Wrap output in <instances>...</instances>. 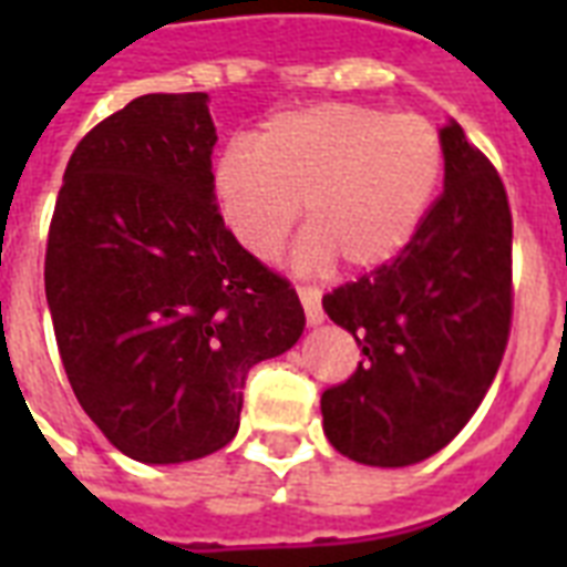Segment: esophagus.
I'll return each instance as SVG.
<instances>
[{"mask_svg": "<svg viewBox=\"0 0 567 567\" xmlns=\"http://www.w3.org/2000/svg\"><path fill=\"white\" fill-rule=\"evenodd\" d=\"M297 293H300L302 309H306V320H309L311 327L323 323V306H320V297H323V291H320V288H300Z\"/></svg>", "mask_w": 567, "mask_h": 567, "instance_id": "34e87169", "label": "esophagus"}]
</instances>
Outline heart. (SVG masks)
Wrapping results in <instances>:
<instances>
[{"label": "heart", "mask_w": 567, "mask_h": 567, "mask_svg": "<svg viewBox=\"0 0 567 567\" xmlns=\"http://www.w3.org/2000/svg\"><path fill=\"white\" fill-rule=\"evenodd\" d=\"M444 176V141L421 114L355 102L279 111L256 137H231L212 164L226 229L252 258L270 261L300 220V267L377 270L394 261L426 220Z\"/></svg>", "instance_id": "heart-1"}]
</instances>
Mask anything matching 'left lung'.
<instances>
[{"label":"left lung","instance_id":"8db88e82","mask_svg":"<svg viewBox=\"0 0 567 567\" xmlns=\"http://www.w3.org/2000/svg\"><path fill=\"white\" fill-rule=\"evenodd\" d=\"M444 190L409 247L323 297L362 362L320 396L341 456L377 467L439 453L480 409L512 329V212L494 164L450 120Z\"/></svg>","mask_w":567,"mask_h":567}]
</instances>
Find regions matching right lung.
<instances>
[{"label": "right lung", "instance_id": "obj_1", "mask_svg": "<svg viewBox=\"0 0 567 567\" xmlns=\"http://www.w3.org/2000/svg\"><path fill=\"white\" fill-rule=\"evenodd\" d=\"M208 93H146L79 141L47 240L66 379L102 435L146 465L226 447L252 364L306 327L288 279L226 229Z\"/></svg>", "mask_w": 567, "mask_h": 567}]
</instances>
